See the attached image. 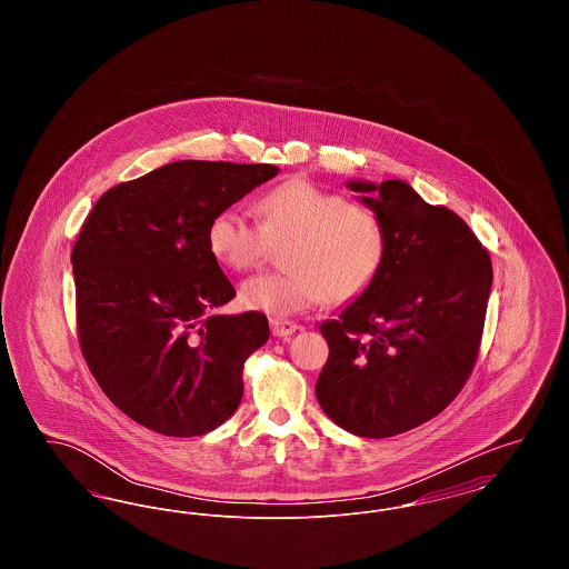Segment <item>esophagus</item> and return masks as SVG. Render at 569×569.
<instances>
[{
    "label": "esophagus",
    "mask_w": 569,
    "mask_h": 569,
    "mask_svg": "<svg viewBox=\"0 0 569 569\" xmlns=\"http://www.w3.org/2000/svg\"><path fill=\"white\" fill-rule=\"evenodd\" d=\"M300 326L290 322V320H281V318H272L271 330L274 337H290L292 332H297Z\"/></svg>",
    "instance_id": "1"
}]
</instances>
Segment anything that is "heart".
<instances>
[{"label": "heart", "mask_w": 569, "mask_h": 569, "mask_svg": "<svg viewBox=\"0 0 569 569\" xmlns=\"http://www.w3.org/2000/svg\"><path fill=\"white\" fill-rule=\"evenodd\" d=\"M256 209L260 223L237 209H221L207 230L211 253L232 271L253 269L271 244L288 241L281 253L286 271L262 272L241 286L247 309L283 318L326 298L353 300L378 279L386 230L371 207L297 179L267 191Z\"/></svg>", "instance_id": "obj_1"}]
</instances>
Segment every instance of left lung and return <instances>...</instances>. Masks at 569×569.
<instances>
[{
	"label": "left lung",
	"mask_w": 569,
	"mask_h": 569,
	"mask_svg": "<svg viewBox=\"0 0 569 569\" xmlns=\"http://www.w3.org/2000/svg\"><path fill=\"white\" fill-rule=\"evenodd\" d=\"M386 230L378 279L320 326L328 360L318 403L341 429L392 437L455 401L480 352L492 264L455 211L425 202L406 181H350Z\"/></svg>",
	"instance_id": "obj_1"
}]
</instances>
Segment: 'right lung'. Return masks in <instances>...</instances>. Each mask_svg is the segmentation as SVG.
I'll return each mask as SVG.
<instances>
[{"label":"right lung","mask_w":569,"mask_h":569,"mask_svg":"<svg viewBox=\"0 0 569 569\" xmlns=\"http://www.w3.org/2000/svg\"><path fill=\"white\" fill-rule=\"evenodd\" d=\"M279 172L271 163H166L100 196L72 249L79 343L91 376L134 422L168 437L223 425L264 313L216 316L237 297L209 249L217 211Z\"/></svg>","instance_id":"1"}]
</instances>
